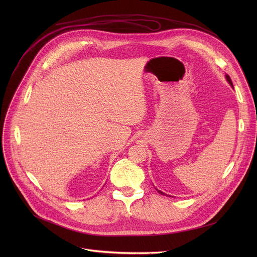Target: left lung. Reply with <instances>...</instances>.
Segmentation results:
<instances>
[{
    "mask_svg": "<svg viewBox=\"0 0 257 257\" xmlns=\"http://www.w3.org/2000/svg\"><path fill=\"white\" fill-rule=\"evenodd\" d=\"M226 79H227V81H228V83H229V84H230V85H231V86L233 87V84H232V81H231L230 77H229L228 75H226ZM156 191H157V192H158L159 194H161V195H166V194H164L163 192H160V191H158V190H156Z\"/></svg>",
    "mask_w": 257,
    "mask_h": 257,
    "instance_id": "8db88e82",
    "label": "left lung"
}]
</instances>
